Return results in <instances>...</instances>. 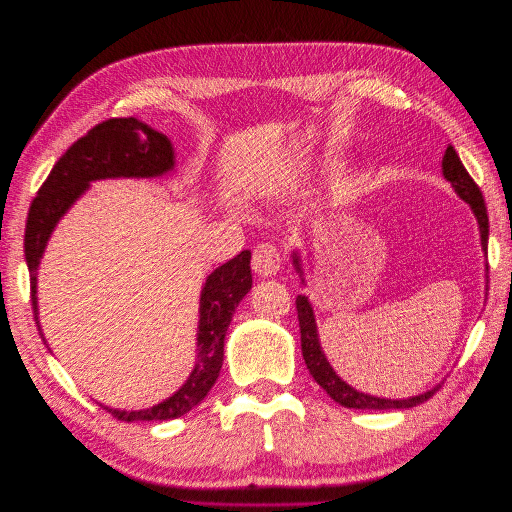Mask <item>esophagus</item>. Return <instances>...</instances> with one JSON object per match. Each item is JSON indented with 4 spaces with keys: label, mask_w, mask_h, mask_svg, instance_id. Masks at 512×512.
<instances>
[{
    "label": "esophagus",
    "mask_w": 512,
    "mask_h": 512,
    "mask_svg": "<svg viewBox=\"0 0 512 512\" xmlns=\"http://www.w3.org/2000/svg\"><path fill=\"white\" fill-rule=\"evenodd\" d=\"M252 267L258 275H265V278L275 275L280 269V252L269 243L258 245L254 250V256H252Z\"/></svg>",
    "instance_id": "1"
}]
</instances>
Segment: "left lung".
Wrapping results in <instances>:
<instances>
[{
	"label": "left lung",
	"instance_id": "8db88e82",
	"mask_svg": "<svg viewBox=\"0 0 512 512\" xmlns=\"http://www.w3.org/2000/svg\"><path fill=\"white\" fill-rule=\"evenodd\" d=\"M441 172H444L446 181L452 185V189L457 191V196L469 204L472 209L478 230H480V247L485 252L487 258V247H489V217H487V206L485 198H482V191L478 185L472 181V176L467 174L463 168V163L457 155V150L452 146L446 148L444 161H441ZM293 267L295 273L299 275L301 286H308L306 282V269H303V260H301V250H293ZM485 290H489V262L485 260ZM297 316H299V329H301V353L303 359H306V366L310 370L312 379L321 385V388L336 400L338 405L347 407V409H409L416 407L424 400L431 398L439 388L441 383H437L435 388L426 390L416 396H407V398H381V396H372L366 392L355 390L353 385L344 381L334 366L329 364V359L323 351L321 336H319V327H316V314L312 301L308 295H297Z\"/></svg>",
	"mask_w": 512,
	"mask_h": 512
}]
</instances>
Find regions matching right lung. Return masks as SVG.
Here are the masks:
<instances>
[{"mask_svg": "<svg viewBox=\"0 0 512 512\" xmlns=\"http://www.w3.org/2000/svg\"><path fill=\"white\" fill-rule=\"evenodd\" d=\"M174 172L176 153L170 137L137 118H112L96 124L53 165L47 181L38 189L30 213H27L23 245L27 269H30L32 308L40 338L45 340L38 321V267L60 219L96 181L161 178ZM250 260L252 252L243 250L206 275L200 290L196 364H193L181 388L148 409L127 411L105 407L114 418L122 422L174 420L185 416L209 394L224 364V340L232 314L252 288Z\"/></svg>", "mask_w": 512, "mask_h": 512, "instance_id": "right-lung-1", "label": "right lung"}]
</instances>
